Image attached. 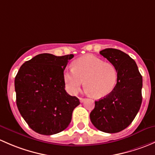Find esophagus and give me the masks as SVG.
<instances>
[{
    "label": "esophagus",
    "instance_id": "1",
    "mask_svg": "<svg viewBox=\"0 0 155 155\" xmlns=\"http://www.w3.org/2000/svg\"><path fill=\"white\" fill-rule=\"evenodd\" d=\"M79 99H80V101H81V102H84V101H85V100H86V98H80Z\"/></svg>",
    "mask_w": 155,
    "mask_h": 155
}]
</instances>
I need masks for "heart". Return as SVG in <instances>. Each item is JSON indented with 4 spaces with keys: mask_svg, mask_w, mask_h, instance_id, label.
Wrapping results in <instances>:
<instances>
[{
    "mask_svg": "<svg viewBox=\"0 0 155 155\" xmlns=\"http://www.w3.org/2000/svg\"><path fill=\"white\" fill-rule=\"evenodd\" d=\"M117 78V71L112 63L90 54L74 60L73 68L65 71L63 76L66 88L71 93L78 94L85 81L88 92L96 98L109 95L116 87Z\"/></svg>",
    "mask_w": 155,
    "mask_h": 155,
    "instance_id": "1",
    "label": "heart"
}]
</instances>
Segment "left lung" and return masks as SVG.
Masks as SVG:
<instances>
[{
  "label": "left lung",
  "instance_id": "left-lung-1",
  "mask_svg": "<svg viewBox=\"0 0 155 155\" xmlns=\"http://www.w3.org/2000/svg\"><path fill=\"white\" fill-rule=\"evenodd\" d=\"M100 54L116 67L117 82L109 95L95 101L89 116L101 131L117 133L130 125L140 110L143 78L134 60L122 51L106 48Z\"/></svg>",
  "mask_w": 155,
  "mask_h": 155
}]
</instances>
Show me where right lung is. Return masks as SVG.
<instances>
[{
  "mask_svg": "<svg viewBox=\"0 0 155 155\" xmlns=\"http://www.w3.org/2000/svg\"><path fill=\"white\" fill-rule=\"evenodd\" d=\"M73 54L57 57L40 54L26 61L15 78L16 104L29 127L43 135L68 127L79 99L65 90L64 71Z\"/></svg>",
  "mask_w": 155,
  "mask_h": 155,
  "instance_id": "right-lung-1",
  "label": "right lung"
}]
</instances>
